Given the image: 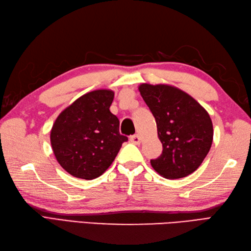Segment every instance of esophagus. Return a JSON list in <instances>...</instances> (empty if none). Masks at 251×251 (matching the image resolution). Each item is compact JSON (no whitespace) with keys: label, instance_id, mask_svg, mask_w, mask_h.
I'll return each instance as SVG.
<instances>
[{"label":"esophagus","instance_id":"34e87169","mask_svg":"<svg viewBox=\"0 0 251 251\" xmlns=\"http://www.w3.org/2000/svg\"><path fill=\"white\" fill-rule=\"evenodd\" d=\"M130 142L134 143V145H140L141 143V138L139 135H134L130 136Z\"/></svg>","mask_w":251,"mask_h":251}]
</instances>
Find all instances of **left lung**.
<instances>
[{"label": "left lung", "instance_id": "obj_1", "mask_svg": "<svg viewBox=\"0 0 251 251\" xmlns=\"http://www.w3.org/2000/svg\"><path fill=\"white\" fill-rule=\"evenodd\" d=\"M139 92L153 116L163 145L161 156L151 159L154 170L166 179L194 173L209 152L214 138L208 112L177 87L141 84Z\"/></svg>", "mask_w": 251, "mask_h": 251}]
</instances>
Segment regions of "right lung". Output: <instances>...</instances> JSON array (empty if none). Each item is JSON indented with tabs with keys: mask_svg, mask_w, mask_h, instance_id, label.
Returning <instances> with one entry per match:
<instances>
[{
	"mask_svg": "<svg viewBox=\"0 0 251 251\" xmlns=\"http://www.w3.org/2000/svg\"><path fill=\"white\" fill-rule=\"evenodd\" d=\"M114 92L97 89L76 99L58 115L50 130L57 162L73 177L98 178L108 169L122 143L120 121L110 112Z\"/></svg>",
	"mask_w": 251,
	"mask_h": 251,
	"instance_id": "1",
	"label": "right lung"
}]
</instances>
